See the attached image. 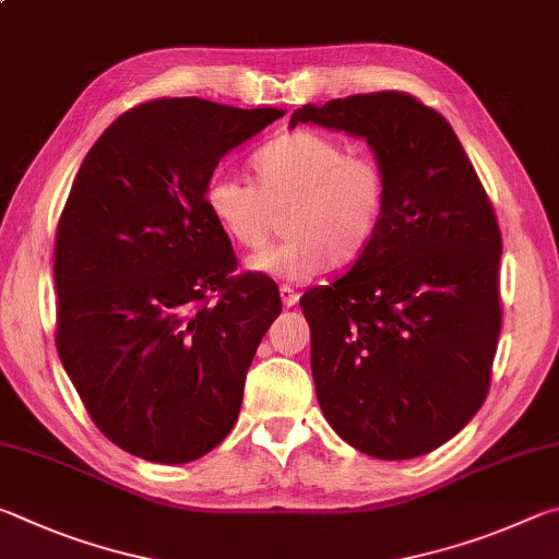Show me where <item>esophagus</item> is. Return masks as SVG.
Listing matches in <instances>:
<instances>
[{
  "instance_id": "esophagus-1",
  "label": "esophagus",
  "mask_w": 559,
  "mask_h": 559,
  "mask_svg": "<svg viewBox=\"0 0 559 559\" xmlns=\"http://www.w3.org/2000/svg\"><path fill=\"white\" fill-rule=\"evenodd\" d=\"M278 293H281V300H283V306H286V308H290V306H296V302H298V298H300V293H298L296 288H290V286H286V283H283V286L278 288Z\"/></svg>"
}]
</instances>
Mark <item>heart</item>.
Here are the masks:
<instances>
[{"instance_id": "obj_1", "label": "heart", "mask_w": 559, "mask_h": 559, "mask_svg": "<svg viewBox=\"0 0 559 559\" xmlns=\"http://www.w3.org/2000/svg\"><path fill=\"white\" fill-rule=\"evenodd\" d=\"M251 165L257 185L214 169L202 189L206 214L243 251H261L283 214L288 239L251 259V269L300 281L328 261L349 266L380 234L390 177L374 155L298 128L263 145Z\"/></svg>"}]
</instances>
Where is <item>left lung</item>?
I'll return each mask as SVG.
<instances>
[{"mask_svg": "<svg viewBox=\"0 0 559 559\" xmlns=\"http://www.w3.org/2000/svg\"><path fill=\"white\" fill-rule=\"evenodd\" d=\"M298 122L365 138L390 177L370 249L300 298L320 409L367 456H421L486 402L503 320L493 204L447 118L409 93L302 106Z\"/></svg>", "mask_w": 559, "mask_h": 559, "instance_id": "obj_1", "label": "left lung"}]
</instances>
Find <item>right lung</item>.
I'll return each mask as SVG.
<instances>
[{"instance_id": "1", "label": "right lung", "mask_w": 559, "mask_h": 559, "mask_svg": "<svg viewBox=\"0 0 559 559\" xmlns=\"http://www.w3.org/2000/svg\"><path fill=\"white\" fill-rule=\"evenodd\" d=\"M202 98L122 112L88 150L56 226V349L91 419L155 463L210 453L234 429L276 283L234 273L202 189L273 120Z\"/></svg>"}]
</instances>
